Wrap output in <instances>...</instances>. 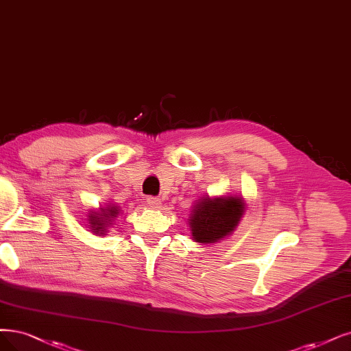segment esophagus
I'll return each instance as SVG.
<instances>
[{"label": "esophagus", "mask_w": 351, "mask_h": 351, "mask_svg": "<svg viewBox=\"0 0 351 351\" xmlns=\"http://www.w3.org/2000/svg\"><path fill=\"white\" fill-rule=\"evenodd\" d=\"M146 202H147V205L153 206V208H159V206H160V199L156 198V197H149L146 199Z\"/></svg>", "instance_id": "1"}]
</instances>
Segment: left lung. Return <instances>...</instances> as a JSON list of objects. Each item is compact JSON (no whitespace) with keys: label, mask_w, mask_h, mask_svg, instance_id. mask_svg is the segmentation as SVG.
Wrapping results in <instances>:
<instances>
[{"label":"left lung","mask_w":351,"mask_h":351,"mask_svg":"<svg viewBox=\"0 0 351 351\" xmlns=\"http://www.w3.org/2000/svg\"><path fill=\"white\" fill-rule=\"evenodd\" d=\"M243 215L240 198H206L195 205L189 219L192 237L195 241L215 243L236 228Z\"/></svg>","instance_id":"1"}]
</instances>
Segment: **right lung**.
<instances>
[{"instance_id": "right-lung-1", "label": "right lung", "mask_w": 351, "mask_h": 351, "mask_svg": "<svg viewBox=\"0 0 351 351\" xmlns=\"http://www.w3.org/2000/svg\"><path fill=\"white\" fill-rule=\"evenodd\" d=\"M117 214H119L117 206H107V208H102L101 213H93L89 215L90 230H94L95 234H102Z\"/></svg>"}]
</instances>
